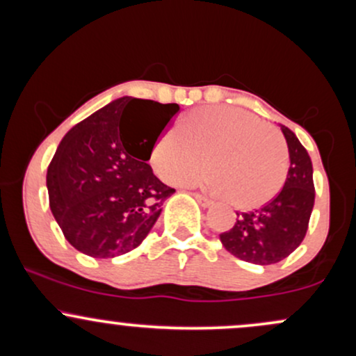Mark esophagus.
Here are the masks:
<instances>
[{"label":"esophagus","instance_id":"esophagus-1","mask_svg":"<svg viewBox=\"0 0 356 356\" xmlns=\"http://www.w3.org/2000/svg\"><path fill=\"white\" fill-rule=\"evenodd\" d=\"M195 197V201H197L199 204H201L202 207H209L211 204H212V201L209 197H206V195H202V194H197V192H194V194H192Z\"/></svg>","mask_w":356,"mask_h":356}]
</instances>
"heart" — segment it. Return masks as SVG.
<instances>
[{"instance_id": "1", "label": "heart", "mask_w": 356, "mask_h": 356, "mask_svg": "<svg viewBox=\"0 0 356 356\" xmlns=\"http://www.w3.org/2000/svg\"><path fill=\"white\" fill-rule=\"evenodd\" d=\"M208 159H206L205 157ZM209 162L207 186L226 192L243 209L263 206L280 192L288 152L280 134L236 107H202L157 137L150 164L162 181L189 184Z\"/></svg>"}]
</instances>
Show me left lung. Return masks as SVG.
I'll use <instances>...</instances> for the list:
<instances>
[{"label": "left lung", "mask_w": 356, "mask_h": 356, "mask_svg": "<svg viewBox=\"0 0 356 356\" xmlns=\"http://www.w3.org/2000/svg\"><path fill=\"white\" fill-rule=\"evenodd\" d=\"M289 152L283 189L261 209L236 212L234 226L219 234L222 246L252 264H275L291 254L305 239L314 206L312 159L298 137L281 125Z\"/></svg>", "instance_id": "left-lung-1"}]
</instances>
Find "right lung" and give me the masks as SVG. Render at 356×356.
Listing matches in <instances>:
<instances>
[{
  "label": "right lung",
  "instance_id": "right-lung-1",
  "mask_svg": "<svg viewBox=\"0 0 356 356\" xmlns=\"http://www.w3.org/2000/svg\"><path fill=\"white\" fill-rule=\"evenodd\" d=\"M177 104L122 97L61 138L47 172L50 209L73 248L115 257L147 238L175 189L147 164Z\"/></svg>",
  "mask_w": 356,
  "mask_h": 356
}]
</instances>
